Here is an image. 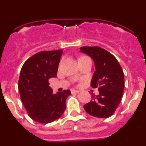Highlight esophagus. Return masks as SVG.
Masks as SVG:
<instances>
[{"instance_id":"esophagus-1","label":"esophagus","mask_w":146,"mask_h":146,"mask_svg":"<svg viewBox=\"0 0 146 146\" xmlns=\"http://www.w3.org/2000/svg\"><path fill=\"white\" fill-rule=\"evenodd\" d=\"M71 92H72V94H77V93L80 92V91H78V90H74V89H72V90H71Z\"/></svg>"}]
</instances>
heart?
<instances>
[{"instance_id": "1", "label": "heart", "mask_w": 146, "mask_h": 146, "mask_svg": "<svg viewBox=\"0 0 146 146\" xmlns=\"http://www.w3.org/2000/svg\"><path fill=\"white\" fill-rule=\"evenodd\" d=\"M86 58V56H82V57H81L80 58V59H81V58ZM80 59H79V60H80Z\"/></svg>"}]
</instances>
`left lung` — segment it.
Returning a JSON list of instances; mask_svg holds the SVG:
<instances>
[{
    "label": "left lung",
    "instance_id": "1",
    "mask_svg": "<svg viewBox=\"0 0 146 146\" xmlns=\"http://www.w3.org/2000/svg\"><path fill=\"white\" fill-rule=\"evenodd\" d=\"M80 51L92 58L96 71L91 82L99 94L84 105L89 115L97 118H109L115 113L123 96L124 74L114 55L100 47H82Z\"/></svg>",
    "mask_w": 146,
    "mask_h": 146
}]
</instances>
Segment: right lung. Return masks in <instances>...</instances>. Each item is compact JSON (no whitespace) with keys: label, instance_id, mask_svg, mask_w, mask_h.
I'll list each match as a JSON object with an SVG mask.
<instances>
[{"label":"right lung","instance_id":"obj_1","mask_svg":"<svg viewBox=\"0 0 146 146\" xmlns=\"http://www.w3.org/2000/svg\"><path fill=\"white\" fill-rule=\"evenodd\" d=\"M63 50L41 51L24 63L18 81L20 99L33 121L48 123L61 116L69 90L52 94L49 80L57 76Z\"/></svg>","mask_w":146,"mask_h":146}]
</instances>
